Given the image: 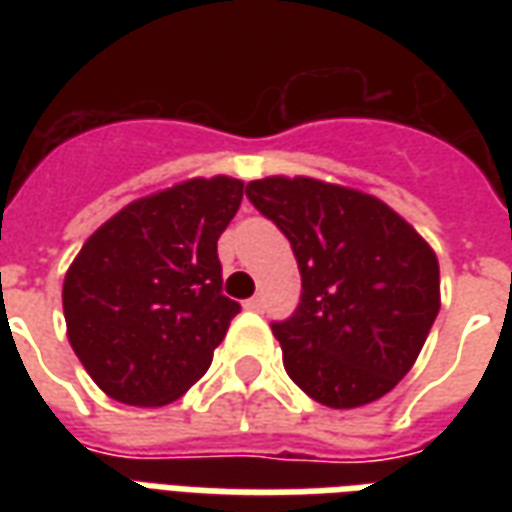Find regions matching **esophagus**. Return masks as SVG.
Returning <instances> with one entry per match:
<instances>
[{
	"label": "esophagus",
	"instance_id": "esophagus-1",
	"mask_svg": "<svg viewBox=\"0 0 512 512\" xmlns=\"http://www.w3.org/2000/svg\"><path fill=\"white\" fill-rule=\"evenodd\" d=\"M244 310L260 312V310H263V299H260V296H252V299H246L244 301Z\"/></svg>",
	"mask_w": 512,
	"mask_h": 512
}]
</instances>
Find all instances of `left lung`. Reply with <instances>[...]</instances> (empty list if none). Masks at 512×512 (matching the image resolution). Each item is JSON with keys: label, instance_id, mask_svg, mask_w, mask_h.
Wrapping results in <instances>:
<instances>
[{"label": "left lung", "instance_id": "8db88e82", "mask_svg": "<svg viewBox=\"0 0 512 512\" xmlns=\"http://www.w3.org/2000/svg\"><path fill=\"white\" fill-rule=\"evenodd\" d=\"M246 197L293 246L301 301L271 323L293 384L329 408L395 389L439 315V260L386 202L315 178L246 183Z\"/></svg>", "mask_w": 512, "mask_h": 512}]
</instances>
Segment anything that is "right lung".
<instances>
[{
  "label": "right lung",
  "mask_w": 512,
  "mask_h": 512,
  "mask_svg": "<svg viewBox=\"0 0 512 512\" xmlns=\"http://www.w3.org/2000/svg\"><path fill=\"white\" fill-rule=\"evenodd\" d=\"M241 200L244 180H183L134 200L84 241L62 310L71 348L106 395L164 406L205 376L241 312L222 293L216 255Z\"/></svg>",
  "instance_id": "obj_1"
}]
</instances>
